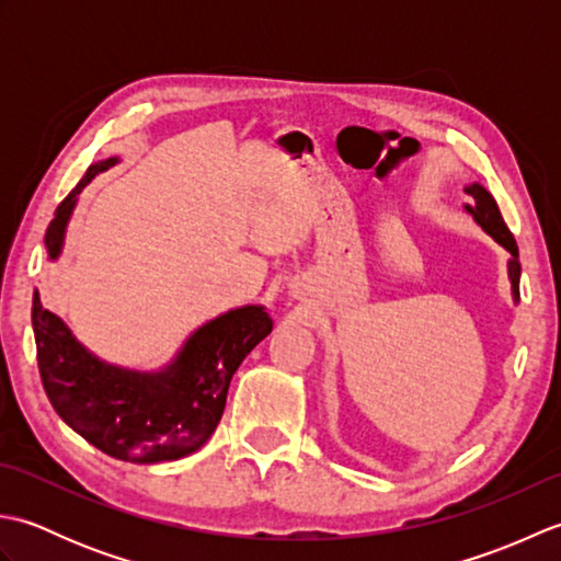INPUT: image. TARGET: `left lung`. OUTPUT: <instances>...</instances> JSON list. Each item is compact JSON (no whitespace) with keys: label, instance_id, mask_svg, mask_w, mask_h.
Returning <instances> with one entry per match:
<instances>
[{"label":"left lung","instance_id":"1","mask_svg":"<svg viewBox=\"0 0 561 561\" xmlns=\"http://www.w3.org/2000/svg\"><path fill=\"white\" fill-rule=\"evenodd\" d=\"M465 193L472 197L470 205H462L465 214H470L472 221L478 224L486 236H492L494 241L511 255L508 262H506V270H508V279H511V296H514V304H518L520 301V291H518L520 262H518L516 238L511 236L508 226L504 224L502 211H499V205H496V199L492 197L490 190H486L480 183H470V185H465Z\"/></svg>","mask_w":561,"mask_h":561}]
</instances>
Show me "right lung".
<instances>
[{"mask_svg": "<svg viewBox=\"0 0 561 561\" xmlns=\"http://www.w3.org/2000/svg\"><path fill=\"white\" fill-rule=\"evenodd\" d=\"M117 161L121 157L91 163L59 202L45 231L53 262L62 255L81 190ZM270 332L265 306H238L190 332L171 362L139 371L93 354L62 318L47 311L41 294H33L38 368L55 412L91 446L139 465L185 458L207 444L224 414L236 368Z\"/></svg>", "mask_w": 561, "mask_h": 561, "instance_id": "1", "label": "right lung"}]
</instances>
